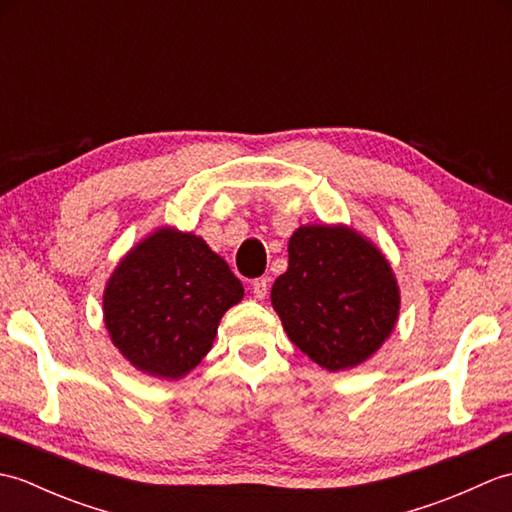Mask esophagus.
Listing matches in <instances>:
<instances>
[{
    "label": "esophagus",
    "instance_id": "34e87169",
    "mask_svg": "<svg viewBox=\"0 0 512 512\" xmlns=\"http://www.w3.org/2000/svg\"><path fill=\"white\" fill-rule=\"evenodd\" d=\"M250 292H253V297L255 299H266V295H268V279L266 277H259V279H255V281H250Z\"/></svg>",
    "mask_w": 512,
    "mask_h": 512
}]
</instances>
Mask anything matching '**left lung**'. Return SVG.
Here are the masks:
<instances>
[{"mask_svg":"<svg viewBox=\"0 0 512 512\" xmlns=\"http://www.w3.org/2000/svg\"><path fill=\"white\" fill-rule=\"evenodd\" d=\"M270 301L288 339L328 372L365 363L400 312L389 262L345 224L299 226L288 242V270Z\"/></svg>","mask_w":512,"mask_h":512,"instance_id":"1","label":"left lung"}]
</instances>
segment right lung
<instances>
[{
  "instance_id": "add662e5",
  "label": "right lung",
  "mask_w": 512,
  "mask_h": 512,
  "mask_svg": "<svg viewBox=\"0 0 512 512\" xmlns=\"http://www.w3.org/2000/svg\"><path fill=\"white\" fill-rule=\"evenodd\" d=\"M244 286L202 237L162 226L118 262L103 292L112 343L143 374L187 376Z\"/></svg>"
}]
</instances>
